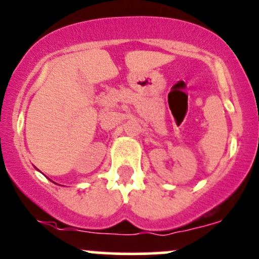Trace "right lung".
Segmentation results:
<instances>
[{"instance_id": "right-lung-1", "label": "right lung", "mask_w": 259, "mask_h": 259, "mask_svg": "<svg viewBox=\"0 0 259 259\" xmlns=\"http://www.w3.org/2000/svg\"><path fill=\"white\" fill-rule=\"evenodd\" d=\"M54 184H56V182H54Z\"/></svg>"}]
</instances>
